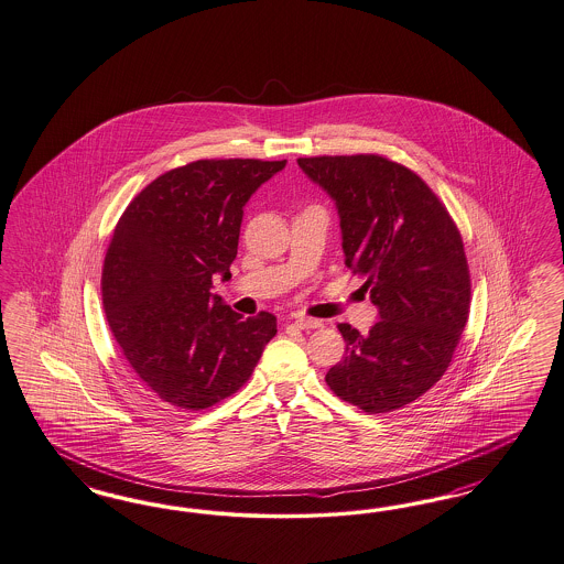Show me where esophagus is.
Returning <instances> with one entry per match:
<instances>
[{"mask_svg": "<svg viewBox=\"0 0 564 564\" xmlns=\"http://www.w3.org/2000/svg\"><path fill=\"white\" fill-rule=\"evenodd\" d=\"M293 325L300 327V329H318V327H323V321L311 318V316L295 315L293 316Z\"/></svg>", "mask_w": 564, "mask_h": 564, "instance_id": "34e87169", "label": "esophagus"}]
</instances>
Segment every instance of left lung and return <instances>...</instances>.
Here are the masks:
<instances>
[{
	"mask_svg": "<svg viewBox=\"0 0 564 564\" xmlns=\"http://www.w3.org/2000/svg\"><path fill=\"white\" fill-rule=\"evenodd\" d=\"M338 207L346 267L365 276L380 321L339 323L346 357L325 382L367 413L409 405L441 380L470 311L459 230L429 184L380 155L297 159Z\"/></svg>",
	"mask_w": 564,
	"mask_h": 564,
	"instance_id": "left-lung-1",
	"label": "left lung"
}]
</instances>
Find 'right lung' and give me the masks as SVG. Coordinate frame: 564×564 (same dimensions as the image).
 <instances>
[{
  "label": "right lung",
  "instance_id": "add662e5",
  "mask_svg": "<svg viewBox=\"0 0 564 564\" xmlns=\"http://www.w3.org/2000/svg\"><path fill=\"white\" fill-rule=\"evenodd\" d=\"M283 161L199 159L142 188L115 226L102 306L138 380L199 411L235 394L276 334V316L235 313L212 279L230 276L243 207Z\"/></svg>",
  "mask_w": 564,
  "mask_h": 564
}]
</instances>
